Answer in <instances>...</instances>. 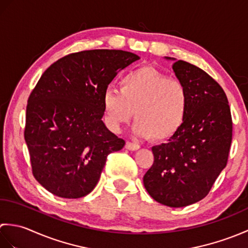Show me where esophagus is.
I'll list each match as a JSON object with an SVG mask.
<instances>
[{
  "mask_svg": "<svg viewBox=\"0 0 248 248\" xmlns=\"http://www.w3.org/2000/svg\"><path fill=\"white\" fill-rule=\"evenodd\" d=\"M124 147H125V149L131 150V151H135V150L140 149V145L134 144V143H130V141H127Z\"/></svg>",
  "mask_w": 248,
  "mask_h": 248,
  "instance_id": "34e87169",
  "label": "esophagus"
}]
</instances>
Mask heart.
I'll list each match as a JSON object with an SVG mask.
<instances>
[{"instance_id": "1", "label": "heart", "mask_w": 248, "mask_h": 248, "mask_svg": "<svg viewBox=\"0 0 248 248\" xmlns=\"http://www.w3.org/2000/svg\"><path fill=\"white\" fill-rule=\"evenodd\" d=\"M103 108L105 124L113 132H119L134 110L133 135L162 141L180 129L187 108V91L181 80L145 65L124 76L121 91L113 86L105 89Z\"/></svg>"}]
</instances>
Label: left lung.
<instances>
[{
	"label": "left lung",
	"mask_w": 248,
	"mask_h": 248,
	"mask_svg": "<svg viewBox=\"0 0 248 248\" xmlns=\"http://www.w3.org/2000/svg\"><path fill=\"white\" fill-rule=\"evenodd\" d=\"M172 70L187 91V108L177 133L152 147L155 162L143 178L155 202L181 208L207 196L227 164L232 120L227 97L207 72L184 61Z\"/></svg>",
	"instance_id": "8db88e82"
}]
</instances>
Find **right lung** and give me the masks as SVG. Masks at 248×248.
I'll return each mask as SVG.
<instances>
[{
  "instance_id": "add662e5",
  "label": "right lung",
  "mask_w": 248,
  "mask_h": 248,
  "mask_svg": "<svg viewBox=\"0 0 248 248\" xmlns=\"http://www.w3.org/2000/svg\"><path fill=\"white\" fill-rule=\"evenodd\" d=\"M140 56L88 50L52 64L31 93L24 140L35 179L55 196L80 198L98 183L107 157L124 146L105 127L103 93Z\"/></svg>"
}]
</instances>
